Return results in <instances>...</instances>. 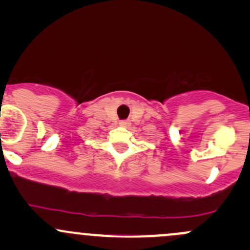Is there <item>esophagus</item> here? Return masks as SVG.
Returning <instances> with one entry per match:
<instances>
[{
	"label": "esophagus",
	"mask_w": 250,
	"mask_h": 250,
	"mask_svg": "<svg viewBox=\"0 0 250 250\" xmlns=\"http://www.w3.org/2000/svg\"><path fill=\"white\" fill-rule=\"evenodd\" d=\"M129 125H130V122H129L128 120H125V121H120V125H121V127H128Z\"/></svg>",
	"instance_id": "1"
}]
</instances>
